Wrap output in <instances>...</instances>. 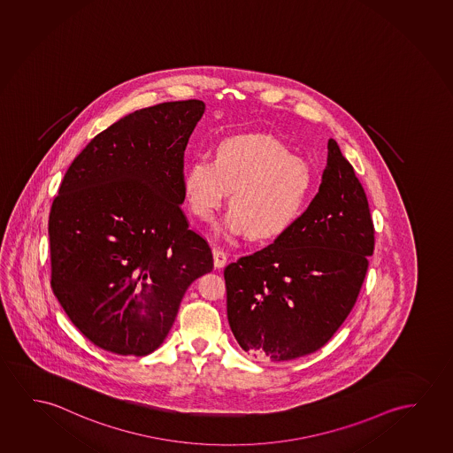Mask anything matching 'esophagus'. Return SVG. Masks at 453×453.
<instances>
[{"label":"esophagus","instance_id":"1","mask_svg":"<svg viewBox=\"0 0 453 453\" xmlns=\"http://www.w3.org/2000/svg\"><path fill=\"white\" fill-rule=\"evenodd\" d=\"M226 262H227V254L223 250H219L218 246H213V264L216 268H223Z\"/></svg>","mask_w":453,"mask_h":453}]
</instances>
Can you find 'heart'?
Here are the masks:
<instances>
[{"instance_id":"b5f03b06","label":"heart","mask_w":453,"mask_h":453,"mask_svg":"<svg viewBox=\"0 0 453 453\" xmlns=\"http://www.w3.org/2000/svg\"><path fill=\"white\" fill-rule=\"evenodd\" d=\"M312 188L306 161L266 134H242L221 141L215 160L197 157L183 174L189 209L210 221L230 193L221 230L266 240L284 234L300 218Z\"/></svg>"}]
</instances>
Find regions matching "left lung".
<instances>
[{
  "label": "left lung",
  "mask_w": 453,
  "mask_h": 453,
  "mask_svg": "<svg viewBox=\"0 0 453 453\" xmlns=\"http://www.w3.org/2000/svg\"><path fill=\"white\" fill-rule=\"evenodd\" d=\"M373 250L365 191L329 140L320 188L306 211L272 244L224 270L238 345L272 362L320 349L355 306Z\"/></svg>",
  "instance_id": "left-lung-1"
}]
</instances>
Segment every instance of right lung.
<instances>
[{"label": "right lung", "instance_id": "1", "mask_svg": "<svg viewBox=\"0 0 453 453\" xmlns=\"http://www.w3.org/2000/svg\"><path fill=\"white\" fill-rule=\"evenodd\" d=\"M201 100L155 104L98 133L64 175L50 210L51 288L98 349L146 356L181 298L213 270L181 210L183 155Z\"/></svg>", "mask_w": 453, "mask_h": 453}]
</instances>
